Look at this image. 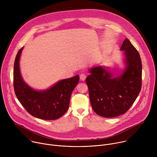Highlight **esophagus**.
<instances>
[{
    "label": "esophagus",
    "instance_id": "34e87169",
    "mask_svg": "<svg viewBox=\"0 0 157 157\" xmlns=\"http://www.w3.org/2000/svg\"><path fill=\"white\" fill-rule=\"evenodd\" d=\"M86 75L85 74L82 73L80 75V79L81 81H84L86 79Z\"/></svg>",
    "mask_w": 157,
    "mask_h": 157
}]
</instances>
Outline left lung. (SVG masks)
I'll return each instance as SVG.
<instances>
[{
    "mask_svg": "<svg viewBox=\"0 0 157 157\" xmlns=\"http://www.w3.org/2000/svg\"><path fill=\"white\" fill-rule=\"evenodd\" d=\"M125 68L117 77L99 66L89 70L86 82L93 109L103 117L125 114L139 96L142 87V66L140 54L129 40L123 41Z\"/></svg>",
    "mask_w": 157,
    "mask_h": 157,
    "instance_id": "1",
    "label": "left lung"
}]
</instances>
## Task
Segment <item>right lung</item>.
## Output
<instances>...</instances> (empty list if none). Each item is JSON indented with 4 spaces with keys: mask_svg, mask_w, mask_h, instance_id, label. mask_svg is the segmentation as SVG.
Returning a JSON list of instances; mask_svg holds the SVG:
<instances>
[{
    "mask_svg": "<svg viewBox=\"0 0 157 157\" xmlns=\"http://www.w3.org/2000/svg\"><path fill=\"white\" fill-rule=\"evenodd\" d=\"M23 48L18 52L13 67V87L18 100L33 117L48 121L61 117L69 108L71 93L79 82V75L61 80L46 90H35L25 82L20 74L19 61Z\"/></svg>",
    "mask_w": 157,
    "mask_h": 157,
    "instance_id": "obj_1",
    "label": "right lung"
}]
</instances>
